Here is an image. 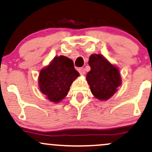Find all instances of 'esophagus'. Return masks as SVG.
I'll return each instance as SVG.
<instances>
[{
    "mask_svg": "<svg viewBox=\"0 0 152 152\" xmlns=\"http://www.w3.org/2000/svg\"><path fill=\"white\" fill-rule=\"evenodd\" d=\"M78 72L80 73V74L81 75H84L85 74V69H83V68H79V69H78Z\"/></svg>",
    "mask_w": 152,
    "mask_h": 152,
    "instance_id": "34e87169",
    "label": "esophagus"
}]
</instances>
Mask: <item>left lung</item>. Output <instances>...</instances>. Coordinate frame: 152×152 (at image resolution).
Segmentation results:
<instances>
[{
  "label": "left lung",
  "mask_w": 152,
  "mask_h": 152,
  "mask_svg": "<svg viewBox=\"0 0 152 152\" xmlns=\"http://www.w3.org/2000/svg\"><path fill=\"white\" fill-rule=\"evenodd\" d=\"M88 64L91 71L86 74V80L91 91L99 100H108L121 84L118 68L101 54L91 55Z\"/></svg>",
  "instance_id": "8db88e82"
}]
</instances>
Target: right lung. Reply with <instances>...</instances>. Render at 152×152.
<instances>
[{
    "label": "right lung",
    "instance_id": "1",
    "mask_svg": "<svg viewBox=\"0 0 152 152\" xmlns=\"http://www.w3.org/2000/svg\"><path fill=\"white\" fill-rule=\"evenodd\" d=\"M78 76L71 59L64 56H56L40 71V91L50 102L58 103L66 96L71 83Z\"/></svg>",
    "mask_w": 152,
    "mask_h": 152
}]
</instances>
